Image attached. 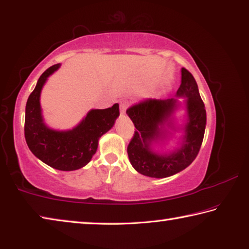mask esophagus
I'll return each mask as SVG.
<instances>
[{
  "label": "esophagus",
  "instance_id": "34e87169",
  "mask_svg": "<svg viewBox=\"0 0 249 249\" xmlns=\"http://www.w3.org/2000/svg\"><path fill=\"white\" fill-rule=\"evenodd\" d=\"M128 109V103L127 101H121L120 103V112L124 113L125 110Z\"/></svg>",
  "mask_w": 249,
  "mask_h": 249
}]
</instances>
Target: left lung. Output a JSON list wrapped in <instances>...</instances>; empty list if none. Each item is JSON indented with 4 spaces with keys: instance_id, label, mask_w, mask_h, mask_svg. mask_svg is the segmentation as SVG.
Wrapping results in <instances>:
<instances>
[{
    "instance_id": "left-lung-1",
    "label": "left lung",
    "mask_w": 249,
    "mask_h": 249,
    "mask_svg": "<svg viewBox=\"0 0 249 249\" xmlns=\"http://www.w3.org/2000/svg\"><path fill=\"white\" fill-rule=\"evenodd\" d=\"M178 97L186 98V124L181 148L171 153L152 151L153 142L163 139L165 122L171 127V116L178 107L177 99H146L130 107L127 113L136 131L128 145V157L138 172L150 178H168L187 168L197 157L204 138L206 110L193 75L182 68Z\"/></svg>"
}]
</instances>
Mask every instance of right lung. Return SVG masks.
<instances>
[{"label":"right lung","instance_id":"add662e5","mask_svg":"<svg viewBox=\"0 0 249 249\" xmlns=\"http://www.w3.org/2000/svg\"><path fill=\"white\" fill-rule=\"evenodd\" d=\"M59 67L60 64H56L46 69L28 97L24 134L28 148L40 161L56 170L74 171L91 160L97 151L99 138L112 128L120 115L119 105L90 110L77 127L68 131L50 129L43 121L39 97L47 77Z\"/></svg>","mask_w":249,"mask_h":249}]
</instances>
